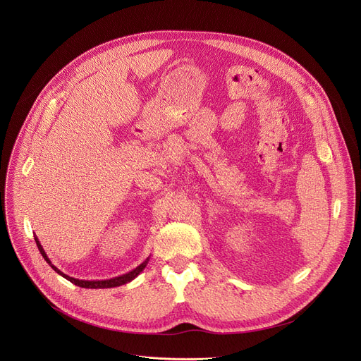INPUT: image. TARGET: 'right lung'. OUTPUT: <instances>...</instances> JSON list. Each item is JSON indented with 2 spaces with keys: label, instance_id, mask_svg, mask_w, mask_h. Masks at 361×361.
I'll return each mask as SVG.
<instances>
[{
  "label": "right lung",
  "instance_id": "add662e5",
  "mask_svg": "<svg viewBox=\"0 0 361 361\" xmlns=\"http://www.w3.org/2000/svg\"><path fill=\"white\" fill-rule=\"evenodd\" d=\"M35 240H36V243H37V247H39V250H40V253H42V256L44 257V260L47 262V264L59 274V275H61L63 278H66L68 281H71L72 283H75V285H78V286H80V288H90V289H104V288H115V286H121V285H125V283H128V282H130L133 279H135L144 269H145V267H147V264H148V260H149V257H147L142 264L140 265V267H137L134 271H130V272H128V274H125V275H121V276H116V278H111V279H105V281H82V279H76V278H72V276H69V275H66V274H63L60 269H57L53 264H51V260L47 257V253L44 252V249H43V246L40 245V240H39V238L37 236H35Z\"/></svg>",
  "mask_w": 361,
  "mask_h": 361
}]
</instances>
